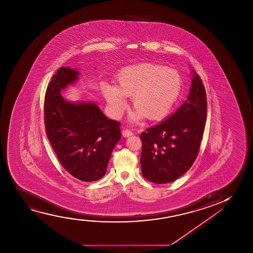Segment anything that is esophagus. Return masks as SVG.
Instances as JSON below:
<instances>
[{
	"mask_svg": "<svg viewBox=\"0 0 253 253\" xmlns=\"http://www.w3.org/2000/svg\"><path fill=\"white\" fill-rule=\"evenodd\" d=\"M122 135L125 137H128V136H131L133 135V132L130 131L129 129H125L122 131Z\"/></svg>",
	"mask_w": 253,
	"mask_h": 253,
	"instance_id": "34e87169",
	"label": "esophagus"
}]
</instances>
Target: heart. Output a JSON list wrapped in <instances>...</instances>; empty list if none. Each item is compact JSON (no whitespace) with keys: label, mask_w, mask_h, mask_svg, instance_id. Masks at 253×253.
<instances>
[{"label":"heart","mask_w":253,"mask_h":253,"mask_svg":"<svg viewBox=\"0 0 253 253\" xmlns=\"http://www.w3.org/2000/svg\"><path fill=\"white\" fill-rule=\"evenodd\" d=\"M182 80L175 70L144 63L127 66L117 74L116 86L102 84V91L115 117H120L126 107L125 97H131L135 111L128 116L136 123L144 116L149 120L165 117L176 103Z\"/></svg>","instance_id":"obj_1"}]
</instances>
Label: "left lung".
I'll return each mask as SVG.
<instances>
[{
  "mask_svg": "<svg viewBox=\"0 0 253 253\" xmlns=\"http://www.w3.org/2000/svg\"><path fill=\"white\" fill-rule=\"evenodd\" d=\"M187 100L165 121L146 128L142 139V173L156 184L177 180L194 164L207 121V94L195 72Z\"/></svg>",
  "mask_w": 253,
  "mask_h": 253,
  "instance_id": "1",
  "label": "left lung"
}]
</instances>
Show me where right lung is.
I'll use <instances>...</instances> for the list:
<instances>
[{
  "label": "right lung",
  "mask_w": 253,
  "mask_h": 253,
  "mask_svg": "<svg viewBox=\"0 0 253 253\" xmlns=\"http://www.w3.org/2000/svg\"><path fill=\"white\" fill-rule=\"evenodd\" d=\"M78 70L60 67L45 95L46 135L59 163L83 181L99 180L106 173L116 144L121 138L120 123L106 118L91 102L70 103L61 90L79 78Z\"/></svg>",
  "instance_id": "obj_1"
}]
</instances>
